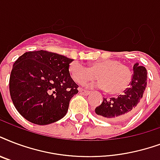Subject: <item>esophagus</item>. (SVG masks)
I'll return each instance as SVG.
<instances>
[{
  "label": "esophagus",
  "mask_w": 160,
  "mask_h": 160,
  "mask_svg": "<svg viewBox=\"0 0 160 160\" xmlns=\"http://www.w3.org/2000/svg\"><path fill=\"white\" fill-rule=\"evenodd\" d=\"M79 92L80 94H82V95H85V96H88L89 94H90V91H85V90H84L82 88H79Z\"/></svg>",
  "instance_id": "1"
}]
</instances>
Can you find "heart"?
<instances>
[{
    "instance_id": "1",
    "label": "heart",
    "mask_w": 160,
    "mask_h": 160,
    "mask_svg": "<svg viewBox=\"0 0 160 160\" xmlns=\"http://www.w3.org/2000/svg\"><path fill=\"white\" fill-rule=\"evenodd\" d=\"M69 74L74 81L84 84L89 80L99 79L96 85L110 94H119L124 91L131 82L132 73L128 65L118 59H103L85 66L77 61L69 65Z\"/></svg>"
}]
</instances>
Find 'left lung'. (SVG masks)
Returning <instances> with one entry per match:
<instances>
[{
    "label": "left lung",
    "instance_id": "obj_1",
    "mask_svg": "<svg viewBox=\"0 0 160 160\" xmlns=\"http://www.w3.org/2000/svg\"><path fill=\"white\" fill-rule=\"evenodd\" d=\"M147 85V69L139 66L138 63L133 65V75L130 86L122 95L117 97L104 98L95 112L100 118L111 122H122L131 118L141 106L143 92Z\"/></svg>",
    "mask_w": 160,
    "mask_h": 160
}]
</instances>
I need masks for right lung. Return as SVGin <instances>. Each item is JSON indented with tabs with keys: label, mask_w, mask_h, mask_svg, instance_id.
<instances>
[{
	"label": "right lung",
	"mask_w": 160,
	"mask_h": 160,
	"mask_svg": "<svg viewBox=\"0 0 160 160\" xmlns=\"http://www.w3.org/2000/svg\"><path fill=\"white\" fill-rule=\"evenodd\" d=\"M72 61L43 50L27 52L17 59L10 75V95L23 118L48 125L66 115L70 100L78 93L69 71Z\"/></svg>",
	"instance_id": "add662e5"
}]
</instances>
